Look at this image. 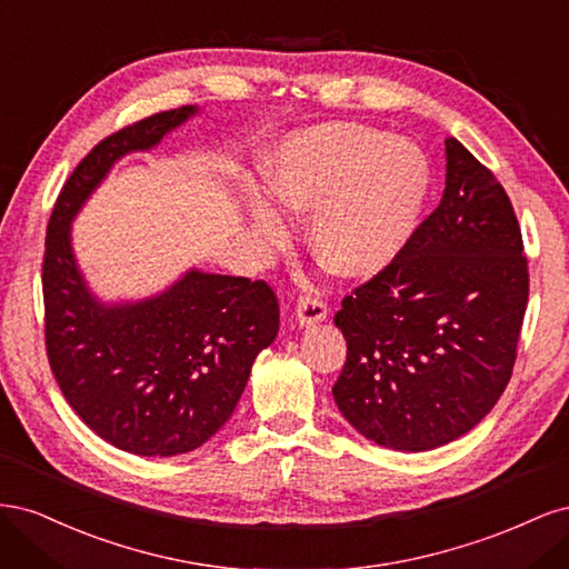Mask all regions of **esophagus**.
I'll list each match as a JSON object with an SVG mask.
<instances>
[{"label": "esophagus", "mask_w": 569, "mask_h": 569, "mask_svg": "<svg viewBox=\"0 0 569 569\" xmlns=\"http://www.w3.org/2000/svg\"><path fill=\"white\" fill-rule=\"evenodd\" d=\"M330 306H327L318 295H306L297 303V320L299 325H316L327 318Z\"/></svg>", "instance_id": "esophagus-1"}]
</instances>
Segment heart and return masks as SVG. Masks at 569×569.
<instances>
[{"label": "heart", "instance_id": "heart-1", "mask_svg": "<svg viewBox=\"0 0 569 569\" xmlns=\"http://www.w3.org/2000/svg\"><path fill=\"white\" fill-rule=\"evenodd\" d=\"M263 180L284 209H313L308 242L320 263L343 278H370L391 263L416 228L429 166L403 137L322 123L274 144L263 157ZM251 220L266 242H287V220L268 201L251 199Z\"/></svg>", "mask_w": 569, "mask_h": 569}]
</instances>
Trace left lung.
Returning a JSON list of instances; mask_svg holds the SVG:
<instances>
[{
    "instance_id": "1",
    "label": "left lung",
    "mask_w": 569,
    "mask_h": 569,
    "mask_svg": "<svg viewBox=\"0 0 569 569\" xmlns=\"http://www.w3.org/2000/svg\"><path fill=\"white\" fill-rule=\"evenodd\" d=\"M522 251L501 182L446 140L441 203L335 316L347 363L332 393L360 435L429 451L485 420L518 358L529 299Z\"/></svg>"
}]
</instances>
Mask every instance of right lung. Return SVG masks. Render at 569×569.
<instances>
[{"label":"right lung","instance_id":"right-lung-1","mask_svg":"<svg viewBox=\"0 0 569 569\" xmlns=\"http://www.w3.org/2000/svg\"><path fill=\"white\" fill-rule=\"evenodd\" d=\"M197 113H153L104 137L51 211L42 261L44 343L66 401L94 435L134 456L194 451L228 422L256 356L280 330L268 282L189 270L163 295L99 303L71 251V220L128 151L157 147Z\"/></svg>","mask_w":569,"mask_h":569}]
</instances>
